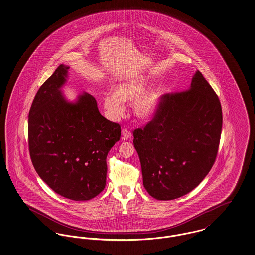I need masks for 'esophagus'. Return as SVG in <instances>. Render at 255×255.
<instances>
[{
    "label": "esophagus",
    "mask_w": 255,
    "mask_h": 255,
    "mask_svg": "<svg viewBox=\"0 0 255 255\" xmlns=\"http://www.w3.org/2000/svg\"><path fill=\"white\" fill-rule=\"evenodd\" d=\"M130 137H131V132L128 128H123L122 129V138L124 140H127V139H128Z\"/></svg>",
    "instance_id": "1"
}]
</instances>
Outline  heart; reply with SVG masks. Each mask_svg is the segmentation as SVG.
I'll return each instance as SVG.
<instances>
[{
	"mask_svg": "<svg viewBox=\"0 0 255 255\" xmlns=\"http://www.w3.org/2000/svg\"><path fill=\"white\" fill-rule=\"evenodd\" d=\"M145 90V84L139 79L122 82L114 88V92L104 95L102 105L111 119H118L125 112L124 102L132 103L133 111L139 119H149L155 113L159 95L154 89Z\"/></svg>",
	"mask_w": 255,
	"mask_h": 255,
	"instance_id": "obj_1",
	"label": "heart"
}]
</instances>
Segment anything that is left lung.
<instances>
[{"label":"left lung","instance_id":"obj_1","mask_svg":"<svg viewBox=\"0 0 255 255\" xmlns=\"http://www.w3.org/2000/svg\"><path fill=\"white\" fill-rule=\"evenodd\" d=\"M221 128V102L199 70L188 89L163 95L153 119L133 130L148 193L172 200L197 187L216 161Z\"/></svg>","mask_w":255,"mask_h":255}]
</instances>
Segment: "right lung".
<instances>
[{"label":"right lung","mask_w":255,"mask_h":255,"mask_svg":"<svg viewBox=\"0 0 255 255\" xmlns=\"http://www.w3.org/2000/svg\"><path fill=\"white\" fill-rule=\"evenodd\" d=\"M68 67L59 66L38 89L29 112L28 142L34 169L56 193L75 201L99 195L106 184V157L121 137L118 123L104 118L84 93L64 98Z\"/></svg>","instance_id":"right-lung-1"}]
</instances>
